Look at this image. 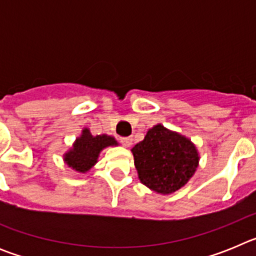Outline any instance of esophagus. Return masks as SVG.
I'll use <instances>...</instances> for the list:
<instances>
[{
	"instance_id": "1",
	"label": "esophagus",
	"mask_w": 256,
	"mask_h": 256,
	"mask_svg": "<svg viewBox=\"0 0 256 256\" xmlns=\"http://www.w3.org/2000/svg\"><path fill=\"white\" fill-rule=\"evenodd\" d=\"M120 142L123 146H126V148H130L133 142V138L132 137H120Z\"/></svg>"
}]
</instances>
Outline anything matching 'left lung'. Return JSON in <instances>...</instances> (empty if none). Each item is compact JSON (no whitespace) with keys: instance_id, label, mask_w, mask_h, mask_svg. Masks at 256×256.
Returning a JSON list of instances; mask_svg holds the SVG:
<instances>
[{"instance_id":"obj_1","label":"left lung","mask_w":256,"mask_h":256,"mask_svg":"<svg viewBox=\"0 0 256 256\" xmlns=\"http://www.w3.org/2000/svg\"><path fill=\"white\" fill-rule=\"evenodd\" d=\"M132 152L140 180L162 195L173 194L184 186L198 165L195 144L162 124L148 130Z\"/></svg>"}]
</instances>
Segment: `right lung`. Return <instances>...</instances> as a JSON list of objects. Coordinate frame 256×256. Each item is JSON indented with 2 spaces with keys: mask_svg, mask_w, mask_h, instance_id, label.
Masks as SVG:
<instances>
[{
  "mask_svg": "<svg viewBox=\"0 0 256 256\" xmlns=\"http://www.w3.org/2000/svg\"><path fill=\"white\" fill-rule=\"evenodd\" d=\"M118 142L112 136H92L90 130L84 128L82 136L74 142L73 148L68 151L64 160L74 170L86 173L97 162L101 151L108 146H116Z\"/></svg>",
  "mask_w": 256,
  "mask_h": 256,
  "instance_id": "obj_1",
  "label": "right lung"
}]
</instances>
